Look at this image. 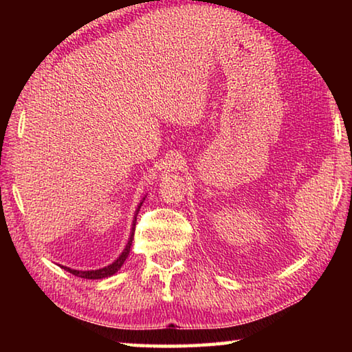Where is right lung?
I'll use <instances>...</instances> for the list:
<instances>
[{"instance_id": "obj_1", "label": "right lung", "mask_w": 352, "mask_h": 352, "mask_svg": "<svg viewBox=\"0 0 352 352\" xmlns=\"http://www.w3.org/2000/svg\"><path fill=\"white\" fill-rule=\"evenodd\" d=\"M146 200V197H142V200L140 201L138 208H136L135 211V216H133V223H132V231H130V236H129V241L126 243V248L122 250V253L119 254V258H116V261H113L110 265L102 267V269H98V270H74V269H69V267H65L60 265L63 270H67L69 273H73L74 276H79L83 279H104V278H109L111 275H115V273L121 269L124 262L129 258V253H130V247H132V242H133V234H135V225H136V216H138V211L142 205V201Z\"/></svg>"}]
</instances>
